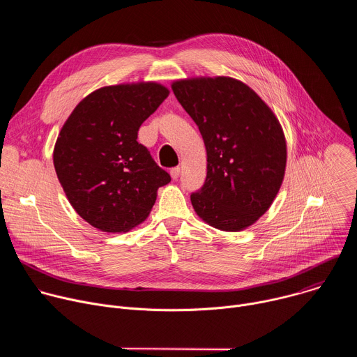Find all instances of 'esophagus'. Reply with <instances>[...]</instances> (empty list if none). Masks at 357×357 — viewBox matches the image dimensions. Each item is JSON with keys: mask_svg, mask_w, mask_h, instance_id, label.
<instances>
[{"mask_svg": "<svg viewBox=\"0 0 357 357\" xmlns=\"http://www.w3.org/2000/svg\"><path fill=\"white\" fill-rule=\"evenodd\" d=\"M179 174H181V168L179 167H175L171 169V176L172 179H178L179 178Z\"/></svg>", "mask_w": 357, "mask_h": 357, "instance_id": "obj_1", "label": "esophagus"}]
</instances>
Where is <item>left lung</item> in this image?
<instances>
[{
  "instance_id": "1",
  "label": "left lung",
  "mask_w": 357,
  "mask_h": 357,
  "mask_svg": "<svg viewBox=\"0 0 357 357\" xmlns=\"http://www.w3.org/2000/svg\"><path fill=\"white\" fill-rule=\"evenodd\" d=\"M199 127L208 175L190 195L195 212L211 226L238 231L263 216L284 179L287 144L270 107L231 77H200L172 84Z\"/></svg>"
}]
</instances>
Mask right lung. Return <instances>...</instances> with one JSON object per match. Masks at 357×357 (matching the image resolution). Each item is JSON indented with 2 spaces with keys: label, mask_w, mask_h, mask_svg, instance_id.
<instances>
[{
  "label": "right lung",
  "mask_w": 357,
  "mask_h": 357,
  "mask_svg": "<svg viewBox=\"0 0 357 357\" xmlns=\"http://www.w3.org/2000/svg\"><path fill=\"white\" fill-rule=\"evenodd\" d=\"M158 83L101 87L76 106L54 151L58 179L93 227L121 233L146 219L171 175L137 141L141 124L168 97Z\"/></svg>",
  "instance_id": "1"
}]
</instances>
